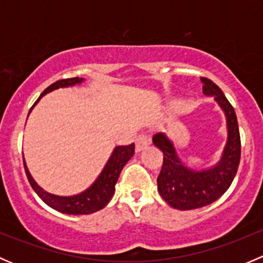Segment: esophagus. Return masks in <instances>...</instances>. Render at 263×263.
<instances>
[{
    "mask_svg": "<svg viewBox=\"0 0 263 263\" xmlns=\"http://www.w3.org/2000/svg\"><path fill=\"white\" fill-rule=\"evenodd\" d=\"M135 145H136V151H141L147 145H150V139H148L146 135H139L136 140H135Z\"/></svg>",
    "mask_w": 263,
    "mask_h": 263,
    "instance_id": "34e87169",
    "label": "esophagus"
}]
</instances>
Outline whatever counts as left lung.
<instances>
[{"label": "left lung", "mask_w": 263, "mask_h": 263, "mask_svg": "<svg viewBox=\"0 0 263 263\" xmlns=\"http://www.w3.org/2000/svg\"><path fill=\"white\" fill-rule=\"evenodd\" d=\"M202 91L213 95L227 117L228 142L221 160L214 168L192 171L179 160L173 142L164 134H156L153 142L163 151V166L158 177V190L169 206L178 210H193L208 206L221 197L232 184L240 161V135L235 110L219 86L201 78Z\"/></svg>", "instance_id": "1"}]
</instances>
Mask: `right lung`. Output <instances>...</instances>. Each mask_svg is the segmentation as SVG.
Wrapping results in <instances>:
<instances>
[{
  "label": "right lung",
  "instance_id": "obj_1",
  "mask_svg": "<svg viewBox=\"0 0 263 263\" xmlns=\"http://www.w3.org/2000/svg\"><path fill=\"white\" fill-rule=\"evenodd\" d=\"M82 80H84V79L71 78L53 82L52 85H49V86L42 92V95L38 98V100L34 103V105H35L36 103L39 102V99H41L43 95H46L47 92L52 91V90L54 89H58V87L72 86V85L80 84ZM33 107L30 108V110L33 109ZM134 153L135 144L126 145V146H123V145H122V146H117L115 150H113L107 165L104 166V169H103V172L100 173V176L98 177L97 181L92 183L91 187H89L86 191L79 193V195L70 196V197L55 196L42 190V188L36 184L35 181L31 178L30 173H29L28 168H26L25 161H24V158L23 161L26 177H28V181L30 183L31 188L35 191L36 195L42 198V201H43L44 203H47L49 208L54 209V210L63 214L87 215L95 213V211L102 210V209L105 208V205L112 200L113 195H115L116 183L118 181L119 173H121V171L123 169V166L126 165L127 161L134 156Z\"/></svg>",
  "mask_w": 263,
  "mask_h": 263
}]
</instances>
